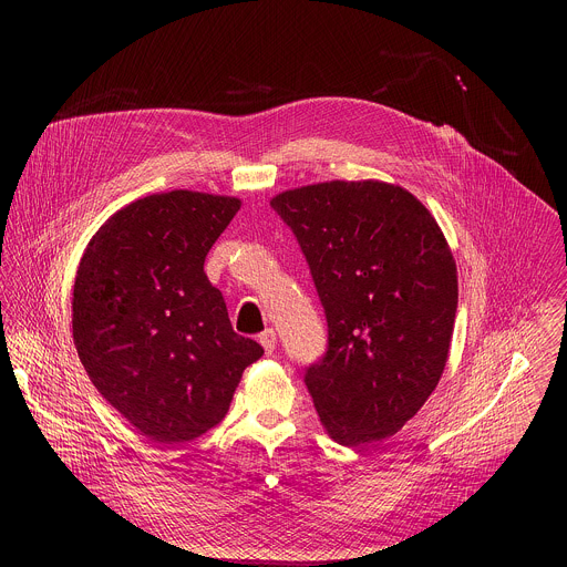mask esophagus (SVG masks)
I'll return each instance as SVG.
<instances>
[{
  "label": "esophagus",
  "mask_w": 567,
  "mask_h": 567,
  "mask_svg": "<svg viewBox=\"0 0 567 567\" xmlns=\"http://www.w3.org/2000/svg\"><path fill=\"white\" fill-rule=\"evenodd\" d=\"M257 338H259V344L264 347L266 353H272V351H275V347H277V333H275L272 329H264Z\"/></svg>",
  "instance_id": "esophagus-1"
}]
</instances>
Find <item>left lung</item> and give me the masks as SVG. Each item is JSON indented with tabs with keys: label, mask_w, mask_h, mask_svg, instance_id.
<instances>
[{
	"label": "left lung",
	"mask_w": 567,
	"mask_h": 567,
	"mask_svg": "<svg viewBox=\"0 0 567 567\" xmlns=\"http://www.w3.org/2000/svg\"><path fill=\"white\" fill-rule=\"evenodd\" d=\"M308 259L327 319L306 386L327 434L347 447L400 432L436 389L458 306L456 261L408 189L327 181L270 200Z\"/></svg>",
	"instance_id": "left-lung-1"
}]
</instances>
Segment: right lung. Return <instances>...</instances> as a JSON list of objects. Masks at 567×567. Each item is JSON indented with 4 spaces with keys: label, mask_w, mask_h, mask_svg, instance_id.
Segmentation results:
<instances>
[{
    "label": "right lung",
    "mask_w": 567,
    "mask_h": 567,
    "mask_svg": "<svg viewBox=\"0 0 567 567\" xmlns=\"http://www.w3.org/2000/svg\"><path fill=\"white\" fill-rule=\"evenodd\" d=\"M240 198L174 189L115 212L89 240L74 281L82 367L153 443L192 441L223 421L264 349L238 336L203 270Z\"/></svg>",
    "instance_id": "1"
}]
</instances>
